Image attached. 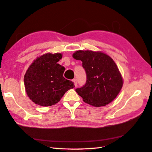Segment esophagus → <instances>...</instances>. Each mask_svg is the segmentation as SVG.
I'll return each mask as SVG.
<instances>
[{
    "label": "esophagus",
    "instance_id": "esophagus-1",
    "mask_svg": "<svg viewBox=\"0 0 152 152\" xmlns=\"http://www.w3.org/2000/svg\"><path fill=\"white\" fill-rule=\"evenodd\" d=\"M72 82H74V85H75V86L76 87L77 86V81H76V79H74L72 80Z\"/></svg>",
    "mask_w": 152,
    "mask_h": 152
}]
</instances>
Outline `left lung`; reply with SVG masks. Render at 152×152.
Wrapping results in <instances>:
<instances>
[{"mask_svg":"<svg viewBox=\"0 0 152 152\" xmlns=\"http://www.w3.org/2000/svg\"><path fill=\"white\" fill-rule=\"evenodd\" d=\"M72 57L82 61L86 72V83L76 89L83 102L98 107L111 103L124 82L113 59L105 53L93 50H77Z\"/></svg>","mask_w":152,"mask_h":152,"instance_id":"left-lung-1","label":"left lung"}]
</instances>
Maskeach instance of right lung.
<instances>
[{
	"mask_svg": "<svg viewBox=\"0 0 152 152\" xmlns=\"http://www.w3.org/2000/svg\"><path fill=\"white\" fill-rule=\"evenodd\" d=\"M60 53H47L37 57L24 75V87L34 103L43 107L55 105L68 90L75 87L72 81L63 77L65 67L58 62Z\"/></svg>",
	"mask_w": 152,
	"mask_h": 152,
	"instance_id": "right-lung-1",
	"label": "right lung"
}]
</instances>
